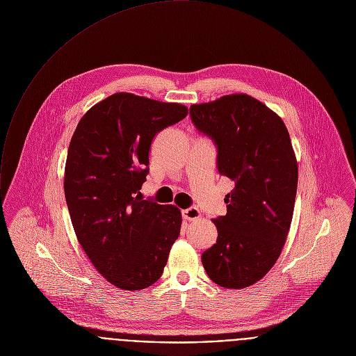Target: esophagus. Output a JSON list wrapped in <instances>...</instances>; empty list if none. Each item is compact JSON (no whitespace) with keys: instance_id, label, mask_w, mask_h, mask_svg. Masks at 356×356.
Segmentation results:
<instances>
[{"instance_id":"34e87169","label":"esophagus","mask_w":356,"mask_h":356,"mask_svg":"<svg viewBox=\"0 0 356 356\" xmlns=\"http://www.w3.org/2000/svg\"><path fill=\"white\" fill-rule=\"evenodd\" d=\"M181 215H183V218H184L186 220H198L200 216H201L200 209L195 208V207H191V208H188V209H184V211L181 212Z\"/></svg>"}]
</instances>
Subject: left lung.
Returning a JSON list of instances; mask_svg holds the SVG:
<instances>
[{
    "label": "left lung",
    "instance_id": "8db88e82",
    "mask_svg": "<svg viewBox=\"0 0 356 356\" xmlns=\"http://www.w3.org/2000/svg\"><path fill=\"white\" fill-rule=\"evenodd\" d=\"M190 116L218 148L216 166L234 183L227 213L213 219L218 240L201 259L212 282L245 289L279 259L291 226L298 163L282 118L247 94L194 104Z\"/></svg>",
    "mask_w": 356,
    "mask_h": 356
}]
</instances>
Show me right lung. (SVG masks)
I'll use <instances>...</instances> for the list:
<instances>
[{
	"label": "right lung",
	"instance_id": "obj_1",
	"mask_svg": "<svg viewBox=\"0 0 356 356\" xmlns=\"http://www.w3.org/2000/svg\"><path fill=\"white\" fill-rule=\"evenodd\" d=\"M187 106L116 92L90 108L69 144L65 198L76 237L115 287L138 291L162 275L181 227L175 205L144 200L148 152L156 133Z\"/></svg>",
	"mask_w": 356,
	"mask_h": 356
}]
</instances>
